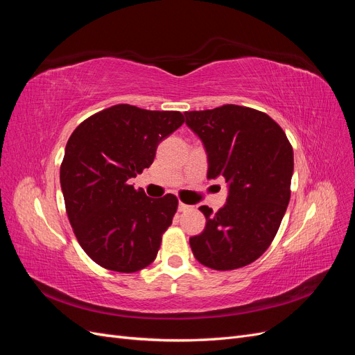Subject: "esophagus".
<instances>
[{
    "mask_svg": "<svg viewBox=\"0 0 355 355\" xmlns=\"http://www.w3.org/2000/svg\"><path fill=\"white\" fill-rule=\"evenodd\" d=\"M179 211H187V210H191V206H188V204L179 201V206H178Z\"/></svg>",
    "mask_w": 355,
    "mask_h": 355,
    "instance_id": "1",
    "label": "esophagus"
}]
</instances>
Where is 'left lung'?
I'll return each mask as SVG.
<instances>
[{
  "label": "left lung",
  "instance_id": "1",
  "mask_svg": "<svg viewBox=\"0 0 355 355\" xmlns=\"http://www.w3.org/2000/svg\"><path fill=\"white\" fill-rule=\"evenodd\" d=\"M187 125L206 148L207 178L228 184L227 204L189 244L196 259L218 271L254 262L272 243L290 200L293 148L270 115L247 106L223 105L185 112Z\"/></svg>",
  "mask_w": 355,
  "mask_h": 355
}]
</instances>
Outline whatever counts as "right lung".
<instances>
[{"label": "right lung", "instance_id": "add662e5", "mask_svg": "<svg viewBox=\"0 0 355 355\" xmlns=\"http://www.w3.org/2000/svg\"><path fill=\"white\" fill-rule=\"evenodd\" d=\"M179 111L114 105L84 120L65 148L60 187L83 250L116 272H136L157 257L178 198L146 197L128 179L153 164L158 144L184 124Z\"/></svg>", "mask_w": 355, "mask_h": 355}]
</instances>
